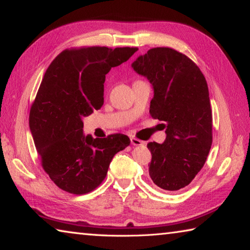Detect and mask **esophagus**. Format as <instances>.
<instances>
[{
    "instance_id": "esophagus-1",
    "label": "esophagus",
    "mask_w": 250,
    "mask_h": 250,
    "mask_svg": "<svg viewBox=\"0 0 250 250\" xmlns=\"http://www.w3.org/2000/svg\"><path fill=\"white\" fill-rule=\"evenodd\" d=\"M131 145L132 146H141L142 141L137 138H131Z\"/></svg>"
}]
</instances>
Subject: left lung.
<instances>
[{"label":"left lung","mask_w":250,"mask_h":250,"mask_svg":"<svg viewBox=\"0 0 250 250\" xmlns=\"http://www.w3.org/2000/svg\"><path fill=\"white\" fill-rule=\"evenodd\" d=\"M131 66L152 84L150 113L167 133L162 145L147 143L150 177L164 191H179L201 171L213 141L205 77L195 62L168 47L151 48Z\"/></svg>","instance_id":"obj_1"}]
</instances>
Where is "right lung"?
Wrapping results in <instances>:
<instances>
[{"mask_svg":"<svg viewBox=\"0 0 250 250\" xmlns=\"http://www.w3.org/2000/svg\"><path fill=\"white\" fill-rule=\"evenodd\" d=\"M137 50L66 49L46 70L29 112V129L42 166L59 188L77 195L91 192L107 175L115 154L130 145L121 133L84 135L83 119L104 104L105 75Z\"/></svg>","mask_w":250,"mask_h":250,"instance_id":"add662e5","label":"right lung"}]
</instances>
